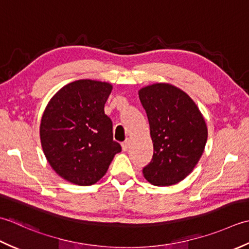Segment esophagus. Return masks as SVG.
Wrapping results in <instances>:
<instances>
[{
	"mask_svg": "<svg viewBox=\"0 0 249 249\" xmlns=\"http://www.w3.org/2000/svg\"><path fill=\"white\" fill-rule=\"evenodd\" d=\"M121 147H123V150L124 151H128V149L130 148V141H125L124 142L123 144H121Z\"/></svg>",
	"mask_w": 249,
	"mask_h": 249,
	"instance_id": "34e87169",
	"label": "esophagus"
}]
</instances>
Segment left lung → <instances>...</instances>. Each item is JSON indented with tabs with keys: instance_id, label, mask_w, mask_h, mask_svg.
I'll return each instance as SVG.
<instances>
[{
	"instance_id": "left-lung-1",
	"label": "left lung",
	"mask_w": 249,
	"mask_h": 249,
	"mask_svg": "<svg viewBox=\"0 0 249 249\" xmlns=\"http://www.w3.org/2000/svg\"><path fill=\"white\" fill-rule=\"evenodd\" d=\"M154 144V156L143 169L154 186H171L188 176L205 148L207 126L195 101L185 91L166 83L139 90Z\"/></svg>"
}]
</instances>
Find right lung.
I'll return each instance as SVG.
<instances>
[{
    "label": "right lung",
    "mask_w": 249,
    "mask_h": 249,
    "mask_svg": "<svg viewBox=\"0 0 249 249\" xmlns=\"http://www.w3.org/2000/svg\"><path fill=\"white\" fill-rule=\"evenodd\" d=\"M113 85L80 79L65 85L45 108L39 125L42 148L53 170L78 186L95 184L121 151L104 105Z\"/></svg>",
    "instance_id": "right-lung-1"
}]
</instances>
